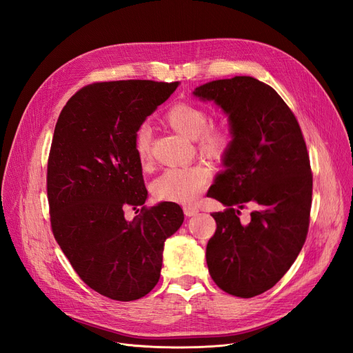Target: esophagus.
Returning a JSON list of instances; mask_svg holds the SVG:
<instances>
[{"mask_svg":"<svg viewBox=\"0 0 353 353\" xmlns=\"http://www.w3.org/2000/svg\"><path fill=\"white\" fill-rule=\"evenodd\" d=\"M184 213L185 216H194L196 213H199V209L196 206H184Z\"/></svg>","mask_w":353,"mask_h":353,"instance_id":"34e87169","label":"esophagus"}]
</instances>
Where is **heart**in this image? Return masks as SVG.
<instances>
[{
  "label": "heart",
  "instance_id": "obj_1",
  "mask_svg": "<svg viewBox=\"0 0 353 353\" xmlns=\"http://www.w3.org/2000/svg\"><path fill=\"white\" fill-rule=\"evenodd\" d=\"M165 119L170 128L191 140H196L199 152L210 159H222L234 140L228 122L208 123L209 114L200 104L181 101L169 108ZM134 150L143 165L152 160V131L143 123L134 134ZM210 170L205 165L168 168L152 184V193L160 201L193 203L206 187Z\"/></svg>",
  "mask_w": 353,
  "mask_h": 353
}]
</instances>
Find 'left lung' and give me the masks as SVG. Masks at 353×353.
Instances as JSON below:
<instances>
[{
	"label": "left lung",
	"mask_w": 353,
	"mask_h": 353,
	"mask_svg": "<svg viewBox=\"0 0 353 353\" xmlns=\"http://www.w3.org/2000/svg\"><path fill=\"white\" fill-rule=\"evenodd\" d=\"M194 95L219 104L234 131L225 172L208 193L228 206L212 215L208 268L225 293L258 296L290 270L307 236L312 170L305 138L279 92L252 77L212 81ZM248 204L255 209L241 224L239 209Z\"/></svg>",
	"instance_id": "1"
}]
</instances>
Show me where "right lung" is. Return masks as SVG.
Wrapping results in <instances>:
<instances>
[{"label":"right lung","mask_w":353,"mask_h":353,"mask_svg":"<svg viewBox=\"0 0 353 353\" xmlns=\"http://www.w3.org/2000/svg\"><path fill=\"white\" fill-rule=\"evenodd\" d=\"M176 87L94 82L72 95L56 123L47 165L51 230L79 279L113 301H137L153 290L165 240L184 222L172 201L124 219L128 205L147 199L134 134Z\"/></svg>","instance_id":"right-lung-1"}]
</instances>
